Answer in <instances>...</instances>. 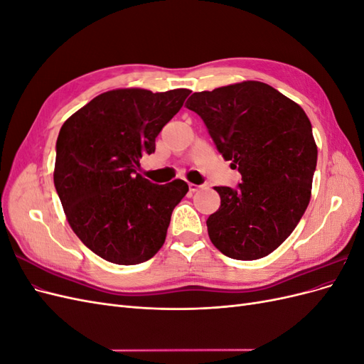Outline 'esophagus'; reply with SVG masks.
<instances>
[{
  "instance_id": "esophagus-1",
  "label": "esophagus",
  "mask_w": 364,
  "mask_h": 364,
  "mask_svg": "<svg viewBox=\"0 0 364 364\" xmlns=\"http://www.w3.org/2000/svg\"><path fill=\"white\" fill-rule=\"evenodd\" d=\"M188 188H190V191H191V193H196V191H199V190L202 188V185H196V183H190V185H188Z\"/></svg>"
}]
</instances>
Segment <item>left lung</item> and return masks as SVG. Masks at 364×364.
Here are the masks:
<instances>
[{"instance_id":"obj_1","label":"left lung","mask_w":364,"mask_h":364,"mask_svg":"<svg viewBox=\"0 0 364 364\" xmlns=\"http://www.w3.org/2000/svg\"><path fill=\"white\" fill-rule=\"evenodd\" d=\"M186 107L241 174L237 190L214 188L220 208L206 220L209 238L229 258L267 257L289 238L311 199L317 146L310 119L289 97L255 80L194 92Z\"/></svg>"}]
</instances>
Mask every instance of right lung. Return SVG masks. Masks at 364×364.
Segmentation results:
<instances>
[{
    "mask_svg": "<svg viewBox=\"0 0 364 364\" xmlns=\"http://www.w3.org/2000/svg\"><path fill=\"white\" fill-rule=\"evenodd\" d=\"M190 92L119 87L92 98L60 127L54 186L74 234L95 255L134 266L162 247L188 185H155L136 167Z\"/></svg>",
    "mask_w": 364,
    "mask_h": 364,
    "instance_id": "1",
    "label": "right lung"
}]
</instances>
